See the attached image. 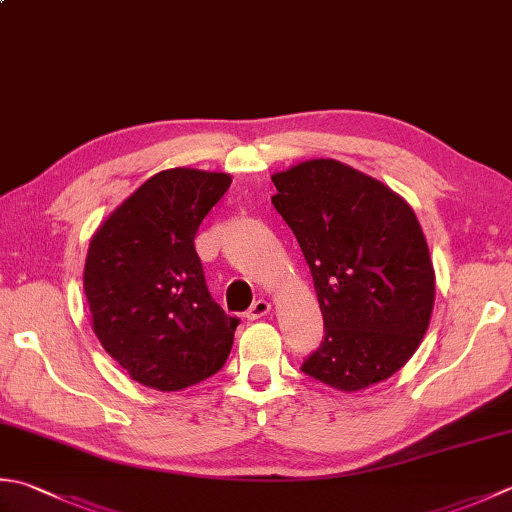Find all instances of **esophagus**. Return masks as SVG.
<instances>
[{"mask_svg": "<svg viewBox=\"0 0 512 512\" xmlns=\"http://www.w3.org/2000/svg\"><path fill=\"white\" fill-rule=\"evenodd\" d=\"M270 313V302H266V299H257V302L248 308L246 317L250 319V322H255V319H262Z\"/></svg>", "mask_w": 512, "mask_h": 512, "instance_id": "esophagus-1", "label": "esophagus"}]
</instances>
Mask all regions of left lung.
<instances>
[{
	"label": "left lung",
	"mask_w": 512,
	"mask_h": 512,
	"mask_svg": "<svg viewBox=\"0 0 512 512\" xmlns=\"http://www.w3.org/2000/svg\"><path fill=\"white\" fill-rule=\"evenodd\" d=\"M270 179V202L297 237L324 315V342L302 370L344 393L384 382L415 355L435 306L415 210L337 159H308Z\"/></svg>",
	"instance_id": "1"
}]
</instances>
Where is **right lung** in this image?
Masks as SVG:
<instances>
[{"mask_svg": "<svg viewBox=\"0 0 512 512\" xmlns=\"http://www.w3.org/2000/svg\"><path fill=\"white\" fill-rule=\"evenodd\" d=\"M230 175L168 168L139 186L90 237L84 293L106 353L135 382L182 390L226 364L237 317L210 297L195 250Z\"/></svg>", "mask_w": 512, "mask_h": 512, "instance_id": "obj_1", "label": "right lung"}]
</instances>
